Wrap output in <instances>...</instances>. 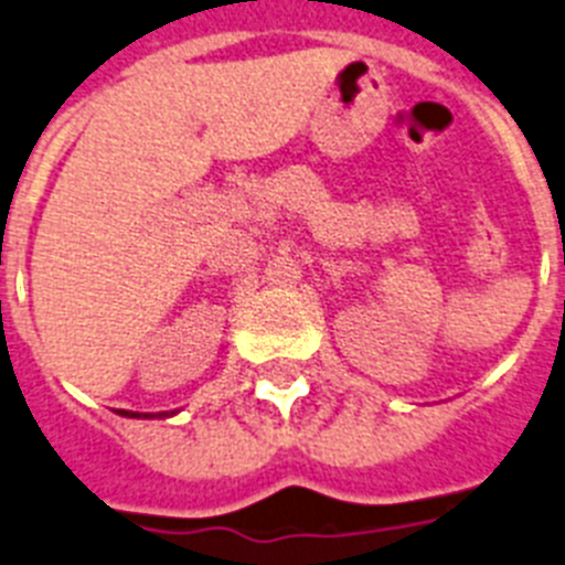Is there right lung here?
I'll return each instance as SVG.
<instances>
[{"label":"right lung","mask_w":565,"mask_h":565,"mask_svg":"<svg viewBox=\"0 0 565 565\" xmlns=\"http://www.w3.org/2000/svg\"><path fill=\"white\" fill-rule=\"evenodd\" d=\"M122 414H131V417H139V414H134V412H122Z\"/></svg>","instance_id":"1"}]
</instances>
